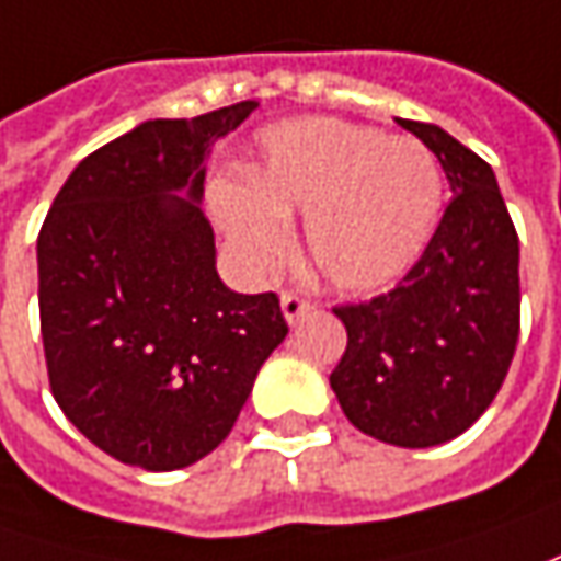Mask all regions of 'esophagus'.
Returning <instances> with one entry per match:
<instances>
[{"mask_svg":"<svg viewBox=\"0 0 561 561\" xmlns=\"http://www.w3.org/2000/svg\"><path fill=\"white\" fill-rule=\"evenodd\" d=\"M313 310V304L298 295V291H282V317L288 325H295L304 313H310Z\"/></svg>","mask_w":561,"mask_h":561,"instance_id":"1","label":"esophagus"}]
</instances>
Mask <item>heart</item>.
Returning a JSON list of instances; mask_svg holds the SVG:
<instances>
[{
	"label": "heart",
	"mask_w": 561,
	"mask_h": 561,
	"mask_svg": "<svg viewBox=\"0 0 561 561\" xmlns=\"http://www.w3.org/2000/svg\"><path fill=\"white\" fill-rule=\"evenodd\" d=\"M210 214L254 273L288 251L295 214L307 254L332 288L373 295L407 276L435 236L444 176L435 154L373 126L304 117L266 126L251 180H217Z\"/></svg>",
	"instance_id": "heart-1"
}]
</instances>
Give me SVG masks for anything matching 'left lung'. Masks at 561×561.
<instances>
[{"instance_id": "1", "label": "left lung", "mask_w": 561, "mask_h": 561, "mask_svg": "<svg viewBox=\"0 0 561 561\" xmlns=\"http://www.w3.org/2000/svg\"><path fill=\"white\" fill-rule=\"evenodd\" d=\"M435 151L454 198L388 295L335 307L347 329L329 376L363 435L394 447L454 440L491 407L518 341V236L488 161L435 124L397 121Z\"/></svg>"}]
</instances>
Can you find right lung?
<instances>
[{
    "instance_id": "1",
    "label": "right lung",
    "mask_w": 561,
    "mask_h": 561,
    "mask_svg": "<svg viewBox=\"0 0 561 561\" xmlns=\"http://www.w3.org/2000/svg\"><path fill=\"white\" fill-rule=\"evenodd\" d=\"M257 102L146 121L73 167L36 242L51 394L99 450L173 472L232 432L288 335L279 298L217 273L204 161Z\"/></svg>"
}]
</instances>
